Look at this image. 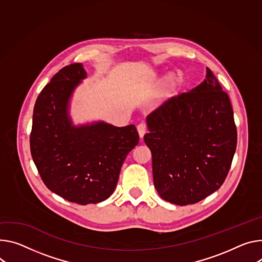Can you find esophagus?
<instances>
[{"label": "esophagus", "mask_w": 262, "mask_h": 262, "mask_svg": "<svg viewBox=\"0 0 262 262\" xmlns=\"http://www.w3.org/2000/svg\"><path fill=\"white\" fill-rule=\"evenodd\" d=\"M137 129H138V133H139V135H140V137L142 138L143 137L146 133H147V130H148V128H147V125L145 124V123H140L138 126H137Z\"/></svg>", "instance_id": "obj_1"}]
</instances>
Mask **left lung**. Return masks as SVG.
Masks as SVG:
<instances>
[{
    "instance_id": "8db88e82",
    "label": "left lung",
    "mask_w": 262,
    "mask_h": 262,
    "mask_svg": "<svg viewBox=\"0 0 262 262\" xmlns=\"http://www.w3.org/2000/svg\"><path fill=\"white\" fill-rule=\"evenodd\" d=\"M206 79L147 116L144 141L152 155L154 185L166 202H201L225 182L237 145L228 94L207 68Z\"/></svg>"
}]
</instances>
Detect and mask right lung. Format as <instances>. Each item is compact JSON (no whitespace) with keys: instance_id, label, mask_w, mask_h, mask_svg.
<instances>
[{"instance_id":"1","label":"right lung","mask_w":262,"mask_h":262,"mask_svg":"<svg viewBox=\"0 0 262 262\" xmlns=\"http://www.w3.org/2000/svg\"><path fill=\"white\" fill-rule=\"evenodd\" d=\"M85 76L81 63L58 71L38 95L30 134L31 156L45 185L79 205L111 196L127 154L139 143L134 124L72 125L67 113L69 99Z\"/></svg>"}]
</instances>
